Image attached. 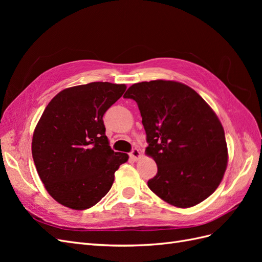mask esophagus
<instances>
[{"label":"esophagus","mask_w":262,"mask_h":262,"mask_svg":"<svg viewBox=\"0 0 262 262\" xmlns=\"http://www.w3.org/2000/svg\"><path fill=\"white\" fill-rule=\"evenodd\" d=\"M130 157L132 158V160H134V161H138L139 158L141 157V152H140L138 148H133L131 150V153H130Z\"/></svg>","instance_id":"1"}]
</instances>
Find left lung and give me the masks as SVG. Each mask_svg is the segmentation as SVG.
<instances>
[{
	"instance_id": "left-lung-1",
	"label": "left lung",
	"mask_w": 262,
	"mask_h": 262,
	"mask_svg": "<svg viewBox=\"0 0 262 262\" xmlns=\"http://www.w3.org/2000/svg\"><path fill=\"white\" fill-rule=\"evenodd\" d=\"M139 106L148 146L157 165L148 188L177 208L207 199L227 166L224 129L217 116L191 87L175 81L137 83L123 95Z\"/></svg>"
}]
</instances>
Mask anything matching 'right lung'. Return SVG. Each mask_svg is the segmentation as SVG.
<instances>
[{
  "label": "right lung",
  "mask_w": 262,
  "mask_h": 262,
  "mask_svg": "<svg viewBox=\"0 0 262 262\" xmlns=\"http://www.w3.org/2000/svg\"><path fill=\"white\" fill-rule=\"evenodd\" d=\"M126 86L93 82L63 90L39 119L31 153L39 177L53 199L67 208H92L112 188L128 154L109 146L105 113Z\"/></svg>",
  "instance_id": "1"
}]
</instances>
